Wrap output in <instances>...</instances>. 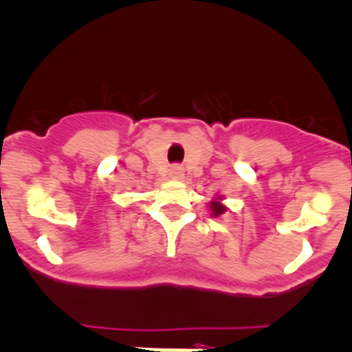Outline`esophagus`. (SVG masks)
<instances>
[{
    "instance_id": "1",
    "label": "esophagus",
    "mask_w": 352,
    "mask_h": 352,
    "mask_svg": "<svg viewBox=\"0 0 352 352\" xmlns=\"http://www.w3.org/2000/svg\"><path fill=\"white\" fill-rule=\"evenodd\" d=\"M168 175L172 177L173 180H180L184 177V168H182V166H179V164H173L172 168H170Z\"/></svg>"
}]
</instances>
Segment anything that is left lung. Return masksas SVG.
<instances>
[{"mask_svg":"<svg viewBox=\"0 0 352 352\" xmlns=\"http://www.w3.org/2000/svg\"><path fill=\"white\" fill-rule=\"evenodd\" d=\"M210 210H212V217H217V215L226 212V205H223V196H217V198L212 199Z\"/></svg>","mask_w":352,"mask_h":352,"instance_id":"left-lung-1","label":"left lung"}]
</instances>
